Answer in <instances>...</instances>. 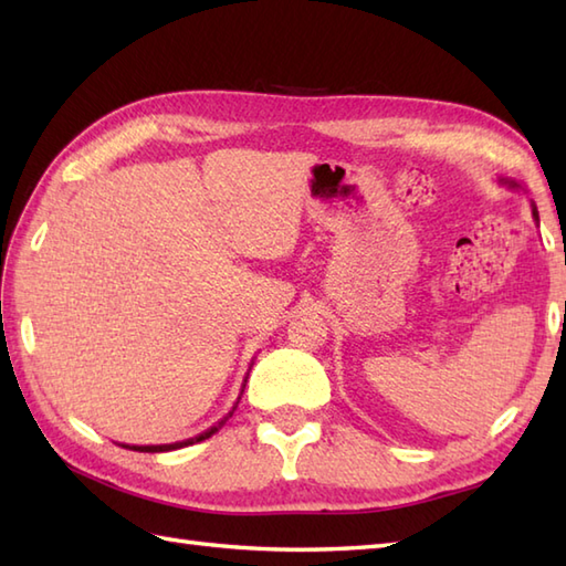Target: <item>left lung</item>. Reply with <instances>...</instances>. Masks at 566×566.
<instances>
[{
    "label": "left lung",
    "mask_w": 566,
    "mask_h": 566,
    "mask_svg": "<svg viewBox=\"0 0 566 566\" xmlns=\"http://www.w3.org/2000/svg\"><path fill=\"white\" fill-rule=\"evenodd\" d=\"M501 185H509L511 189H518L521 185L518 182H513V179H501ZM531 207H533V219L539 223V216H537V207H535V203H531Z\"/></svg>",
    "instance_id": "1"
}]
</instances>
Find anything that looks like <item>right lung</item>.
<instances>
[{
  "label": "right lung",
  "instance_id": "right-lung-1",
  "mask_svg": "<svg viewBox=\"0 0 566 566\" xmlns=\"http://www.w3.org/2000/svg\"><path fill=\"white\" fill-rule=\"evenodd\" d=\"M245 381H248V377H245ZM243 389H245V384H243ZM240 399V396H238ZM235 406H238V401H235ZM235 406L231 408V411H228V416H233V411H235ZM228 416L226 418H221L219 423L216 426H211L209 430H203V432H199V436H195V438H189V440H182V442H170V444H122V448H128V450H136V452H167V450H177V448H187V444H195V442H201V440H207V438H211L216 430H219L226 420H228Z\"/></svg>",
  "mask_w": 566,
  "mask_h": 566
}]
</instances>
